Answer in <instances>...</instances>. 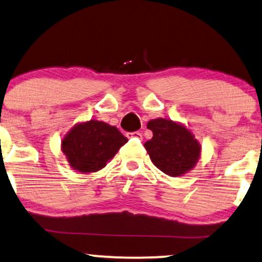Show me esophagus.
Returning <instances> with one entry per match:
<instances>
[{
    "instance_id": "34e87169",
    "label": "esophagus",
    "mask_w": 262,
    "mask_h": 262,
    "mask_svg": "<svg viewBox=\"0 0 262 262\" xmlns=\"http://www.w3.org/2000/svg\"><path fill=\"white\" fill-rule=\"evenodd\" d=\"M126 136H127L128 138H130V137L140 138L141 136H142V134H141L140 131H134V132H127V134H126Z\"/></svg>"
}]
</instances>
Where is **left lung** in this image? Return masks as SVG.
Returning <instances> with one entry per match:
<instances>
[{"instance_id":"1","label":"left lung","mask_w":262,"mask_h":262,"mask_svg":"<svg viewBox=\"0 0 262 262\" xmlns=\"http://www.w3.org/2000/svg\"><path fill=\"white\" fill-rule=\"evenodd\" d=\"M147 127L153 132V137L144 143V148L159 170L170 177H180L195 167L201 147L186 127L162 118L150 120Z\"/></svg>"}]
</instances>
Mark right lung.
<instances>
[{
  "label": "right lung",
  "mask_w": 262,
  "mask_h": 262,
  "mask_svg": "<svg viewBox=\"0 0 262 262\" xmlns=\"http://www.w3.org/2000/svg\"><path fill=\"white\" fill-rule=\"evenodd\" d=\"M127 138L115 126L91 120L76 125L62 140L63 155L81 173H94L106 165Z\"/></svg>",
  "instance_id": "1"
}]
</instances>
